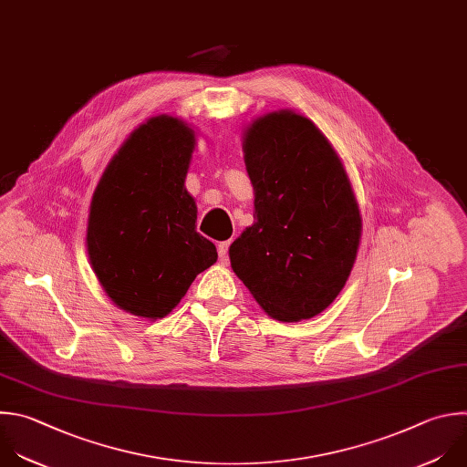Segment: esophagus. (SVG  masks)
Instances as JSON below:
<instances>
[{
  "label": "esophagus",
  "instance_id": "obj_1",
  "mask_svg": "<svg viewBox=\"0 0 467 467\" xmlns=\"http://www.w3.org/2000/svg\"><path fill=\"white\" fill-rule=\"evenodd\" d=\"M229 245H231L229 240L218 244V254H220V260H222V262H227V260H229Z\"/></svg>",
  "mask_w": 467,
  "mask_h": 467
}]
</instances>
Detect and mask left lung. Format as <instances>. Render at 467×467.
I'll return each instance as SVG.
<instances>
[{"instance_id": "8db88e82", "label": "left lung", "mask_w": 467, "mask_h": 467, "mask_svg": "<svg viewBox=\"0 0 467 467\" xmlns=\"http://www.w3.org/2000/svg\"><path fill=\"white\" fill-rule=\"evenodd\" d=\"M242 148L254 223L231 244V267L269 317L312 319L356 264L363 220L350 178L316 122L293 109L251 120Z\"/></svg>"}]
</instances>
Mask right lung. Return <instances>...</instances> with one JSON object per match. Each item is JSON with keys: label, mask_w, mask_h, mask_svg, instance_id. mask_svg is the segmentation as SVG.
Segmentation results:
<instances>
[{"label": "right lung", "mask_w": 467, "mask_h": 467, "mask_svg": "<svg viewBox=\"0 0 467 467\" xmlns=\"http://www.w3.org/2000/svg\"><path fill=\"white\" fill-rule=\"evenodd\" d=\"M196 131L172 115L139 124L108 163L89 205V264L126 314L161 319L211 267L216 247L196 233L198 209L185 189Z\"/></svg>", "instance_id": "right-lung-1"}]
</instances>
